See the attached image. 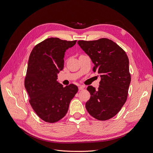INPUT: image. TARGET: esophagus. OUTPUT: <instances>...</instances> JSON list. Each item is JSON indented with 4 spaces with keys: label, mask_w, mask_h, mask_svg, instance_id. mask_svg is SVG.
I'll list each match as a JSON object with an SVG mask.
<instances>
[{
    "label": "esophagus",
    "mask_w": 153,
    "mask_h": 153,
    "mask_svg": "<svg viewBox=\"0 0 153 153\" xmlns=\"http://www.w3.org/2000/svg\"><path fill=\"white\" fill-rule=\"evenodd\" d=\"M84 88H85V86H83V85H81V86H79V87H78V90L80 91V90H83L84 89Z\"/></svg>",
    "instance_id": "1"
}]
</instances>
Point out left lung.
I'll return each instance as SVG.
<instances>
[{
    "label": "left lung",
    "instance_id": "1",
    "mask_svg": "<svg viewBox=\"0 0 153 153\" xmlns=\"http://www.w3.org/2000/svg\"><path fill=\"white\" fill-rule=\"evenodd\" d=\"M78 44L94 63L93 71L100 74L98 90L87 88L91 94L86 109L97 120L105 121L117 114L125 103L131 82L129 60L126 52L113 41L79 40Z\"/></svg>",
    "mask_w": 153,
    "mask_h": 153
}]
</instances>
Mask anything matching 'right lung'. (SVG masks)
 I'll return each mask as SVG.
<instances>
[{
	"mask_svg": "<svg viewBox=\"0 0 153 153\" xmlns=\"http://www.w3.org/2000/svg\"><path fill=\"white\" fill-rule=\"evenodd\" d=\"M76 42L49 38L35 46L29 56L25 87L33 110L46 122L63 118L78 91L76 85L63 87L56 80L63 68L65 52Z\"/></svg>",
	"mask_w": 153,
	"mask_h": 153,
	"instance_id": "add662e5",
	"label": "right lung"
}]
</instances>
